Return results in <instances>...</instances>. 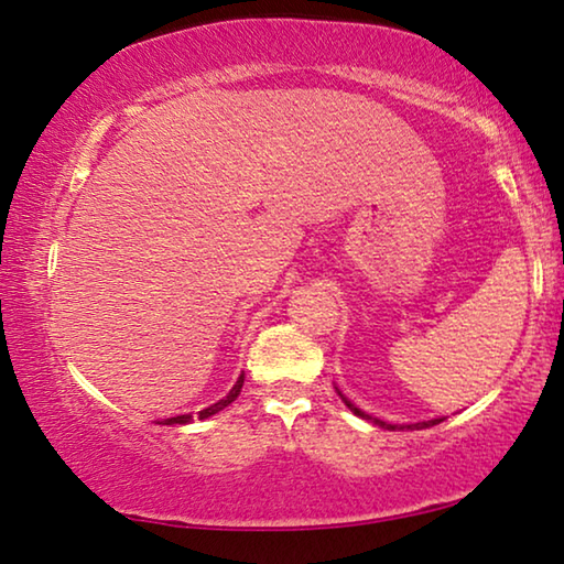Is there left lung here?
I'll return each mask as SVG.
<instances>
[{
    "mask_svg": "<svg viewBox=\"0 0 564 564\" xmlns=\"http://www.w3.org/2000/svg\"><path fill=\"white\" fill-rule=\"evenodd\" d=\"M337 395L343 398V403L348 405V409L355 413V415H360V419H366V421H370V423H376V426H380V429H386V431H421V429H429V426H436V423H441L444 419H431V421H419V423H403V426H398V423H386V421H380V419H372V415H368L366 411H360L358 405H352L348 398H345L340 391H337Z\"/></svg>",
    "mask_w": 564,
    "mask_h": 564,
    "instance_id": "obj_1",
    "label": "left lung"
}]
</instances>
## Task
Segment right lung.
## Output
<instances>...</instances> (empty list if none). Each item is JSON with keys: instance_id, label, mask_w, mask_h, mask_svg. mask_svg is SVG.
Here are the masks:
<instances>
[{"instance_id": "right-lung-1", "label": "right lung", "mask_w": 564, "mask_h": 564, "mask_svg": "<svg viewBox=\"0 0 564 564\" xmlns=\"http://www.w3.org/2000/svg\"><path fill=\"white\" fill-rule=\"evenodd\" d=\"M241 386H245V372H241L237 383H234L231 391H229L227 395H224L221 401H216L214 405H209V409L198 411V421H202V419H209V415H214V413H219V411L227 409V405H229L231 401H237V395L241 393ZM192 421H194V415H192V413H186V415H173V419H163L161 423H163V426H173V423H178V426H184V423H192Z\"/></svg>"}]
</instances>
